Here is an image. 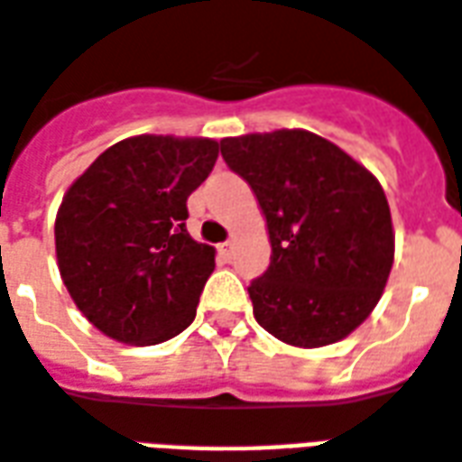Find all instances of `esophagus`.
I'll use <instances>...</instances> for the list:
<instances>
[{"instance_id":"34e87169","label":"esophagus","mask_w":462,"mask_h":462,"mask_svg":"<svg viewBox=\"0 0 462 462\" xmlns=\"http://www.w3.org/2000/svg\"><path fill=\"white\" fill-rule=\"evenodd\" d=\"M218 254L224 255V258H231V255H234V244H231V241H226V244H221L218 245Z\"/></svg>"}]
</instances>
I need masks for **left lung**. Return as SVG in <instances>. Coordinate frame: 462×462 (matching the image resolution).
<instances>
[{"label": "left lung", "mask_w": 462, "mask_h": 462, "mask_svg": "<svg viewBox=\"0 0 462 462\" xmlns=\"http://www.w3.org/2000/svg\"><path fill=\"white\" fill-rule=\"evenodd\" d=\"M265 217L271 265L251 282L258 325L285 345H335L365 322L393 265L382 184L355 157L310 130L221 140Z\"/></svg>", "instance_id": "8db88e82"}]
</instances>
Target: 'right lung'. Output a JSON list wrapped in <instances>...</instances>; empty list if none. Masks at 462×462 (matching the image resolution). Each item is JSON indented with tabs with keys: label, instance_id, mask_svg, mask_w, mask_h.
<instances>
[{
	"label": "right lung",
	"instance_id": "1",
	"mask_svg": "<svg viewBox=\"0 0 462 462\" xmlns=\"http://www.w3.org/2000/svg\"><path fill=\"white\" fill-rule=\"evenodd\" d=\"M217 157L211 137L134 134L63 194L53 226L60 281L106 337L160 345L191 325L217 251L187 231V199Z\"/></svg>",
	"mask_w": 462,
	"mask_h": 462
}]
</instances>
